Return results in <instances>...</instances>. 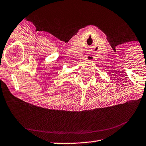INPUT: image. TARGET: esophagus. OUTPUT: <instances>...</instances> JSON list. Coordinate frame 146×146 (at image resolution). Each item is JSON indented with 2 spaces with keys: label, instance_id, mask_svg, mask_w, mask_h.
<instances>
[{
  "label": "esophagus",
  "instance_id": "1",
  "mask_svg": "<svg viewBox=\"0 0 146 146\" xmlns=\"http://www.w3.org/2000/svg\"><path fill=\"white\" fill-rule=\"evenodd\" d=\"M86 60L87 61H89V62H92V60H93V57L92 55H88V56H86Z\"/></svg>",
  "mask_w": 146,
  "mask_h": 146
}]
</instances>
